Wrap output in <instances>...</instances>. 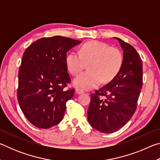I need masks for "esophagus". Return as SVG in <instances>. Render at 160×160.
Masks as SVG:
<instances>
[{
    "label": "esophagus",
    "mask_w": 160,
    "mask_h": 160,
    "mask_svg": "<svg viewBox=\"0 0 160 160\" xmlns=\"http://www.w3.org/2000/svg\"><path fill=\"white\" fill-rule=\"evenodd\" d=\"M75 92H76V94H82L84 92V91L82 90H80V89L77 88L76 90H75Z\"/></svg>",
    "instance_id": "1"
}]
</instances>
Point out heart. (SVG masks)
Segmentation results:
<instances>
[{
  "mask_svg": "<svg viewBox=\"0 0 160 160\" xmlns=\"http://www.w3.org/2000/svg\"><path fill=\"white\" fill-rule=\"evenodd\" d=\"M123 55L118 48L105 43L91 41L81 46L79 53L71 51L67 54L66 65L68 71L77 75L85 63L88 71L83 72L75 78L74 85L81 90H88L104 82L112 81L122 68Z\"/></svg>",
  "mask_w": 160,
  "mask_h": 160,
  "instance_id": "b5f03b06",
  "label": "heart"
}]
</instances>
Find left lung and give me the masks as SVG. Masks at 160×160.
I'll return each instance as SVG.
<instances>
[{"mask_svg":"<svg viewBox=\"0 0 160 160\" xmlns=\"http://www.w3.org/2000/svg\"><path fill=\"white\" fill-rule=\"evenodd\" d=\"M123 51V66L109 83L91 95L88 119L92 127L112 133L127 123L134 114L142 85V62L134 47L119 38Z\"/></svg>","mask_w":160,"mask_h":160,"instance_id":"1","label":"left lung"}]
</instances>
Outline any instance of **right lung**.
Masks as SVG:
<instances>
[{"label":"right lung","instance_id":"right-lung-1","mask_svg":"<svg viewBox=\"0 0 160 160\" xmlns=\"http://www.w3.org/2000/svg\"><path fill=\"white\" fill-rule=\"evenodd\" d=\"M80 41L61 36L42 38L29 46L18 73V100L32 125L49 128L63 119L74 89L66 90L70 78L66 53Z\"/></svg>","mask_w":160,"mask_h":160}]
</instances>
